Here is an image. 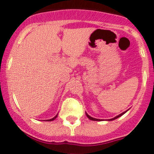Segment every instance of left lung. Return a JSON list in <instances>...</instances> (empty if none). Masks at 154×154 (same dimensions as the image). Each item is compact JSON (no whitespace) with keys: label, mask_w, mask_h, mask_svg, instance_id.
Returning a JSON list of instances; mask_svg holds the SVG:
<instances>
[{"label":"left lung","mask_w":154,"mask_h":154,"mask_svg":"<svg viewBox=\"0 0 154 154\" xmlns=\"http://www.w3.org/2000/svg\"><path fill=\"white\" fill-rule=\"evenodd\" d=\"M127 111H124V113H120V114H119L118 116H117V117H113V118H112V119H110V120H116V119H117V118H118V117H121L122 115H124V113H125L126 112H127ZM86 115H87V117H88V118H89L90 120H95V121H100V120H100V119H96V118H94V117H91V116H90V115H88V114H87V113H86Z\"/></svg>","instance_id":"1"}]
</instances>
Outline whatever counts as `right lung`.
Instances as JSON below:
<instances>
[{"label": "right lung", "instance_id": "add662e5", "mask_svg": "<svg viewBox=\"0 0 154 154\" xmlns=\"http://www.w3.org/2000/svg\"><path fill=\"white\" fill-rule=\"evenodd\" d=\"M57 114L56 115V116H55L54 117V118H52V119H50V120H48V121H52V120H55V119L57 118Z\"/></svg>", "mask_w": 154, "mask_h": 154}]
</instances>
